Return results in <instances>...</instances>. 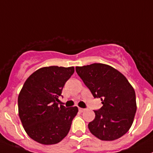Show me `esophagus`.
<instances>
[{"mask_svg":"<svg viewBox=\"0 0 153 153\" xmlns=\"http://www.w3.org/2000/svg\"><path fill=\"white\" fill-rule=\"evenodd\" d=\"M86 110V109H83V108H79V111L81 112H84V111Z\"/></svg>","mask_w":153,"mask_h":153,"instance_id":"esophagus-1","label":"esophagus"}]
</instances>
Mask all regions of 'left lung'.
<instances>
[{"mask_svg":"<svg viewBox=\"0 0 153 153\" xmlns=\"http://www.w3.org/2000/svg\"><path fill=\"white\" fill-rule=\"evenodd\" d=\"M75 70L103 104L94 111L95 119L88 124L91 133L102 141L121 138L130 129L136 112L133 87L122 73L107 64L96 63L76 67Z\"/></svg>","mask_w":153,"mask_h":153,"instance_id":"obj_1","label":"left lung"}]
</instances>
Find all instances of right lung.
<instances>
[{"label": "right lung", "instance_id": "right-lung-1", "mask_svg": "<svg viewBox=\"0 0 153 153\" xmlns=\"http://www.w3.org/2000/svg\"><path fill=\"white\" fill-rule=\"evenodd\" d=\"M74 71V67H42L24 83L18 98V115L24 130L34 141L55 144L67 135L78 109L58 106L57 101Z\"/></svg>", "mask_w": 153, "mask_h": 153}]
</instances>
